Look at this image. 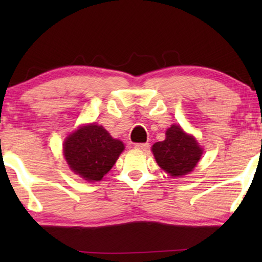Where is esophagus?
Wrapping results in <instances>:
<instances>
[{
    "instance_id": "obj_1",
    "label": "esophagus",
    "mask_w": 262,
    "mask_h": 262,
    "mask_svg": "<svg viewBox=\"0 0 262 262\" xmlns=\"http://www.w3.org/2000/svg\"><path fill=\"white\" fill-rule=\"evenodd\" d=\"M149 148V143H137L135 144V149L136 150H142V151H145Z\"/></svg>"
}]
</instances>
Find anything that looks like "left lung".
I'll return each mask as SVG.
<instances>
[{"mask_svg":"<svg viewBox=\"0 0 262 262\" xmlns=\"http://www.w3.org/2000/svg\"><path fill=\"white\" fill-rule=\"evenodd\" d=\"M151 151L157 164L173 178L191 173L203 155L196 139L179 125H171L166 131V139L155 143Z\"/></svg>","mask_w":262,"mask_h":262,"instance_id":"1","label":"left lung"}]
</instances>
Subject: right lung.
<instances>
[{"instance_id": "right-lung-1", "label": "right lung", "mask_w": 262, "mask_h": 262, "mask_svg": "<svg viewBox=\"0 0 262 262\" xmlns=\"http://www.w3.org/2000/svg\"><path fill=\"white\" fill-rule=\"evenodd\" d=\"M124 143L101 125H83L64 141L63 152L75 174L87 181H100L124 151Z\"/></svg>"}]
</instances>
